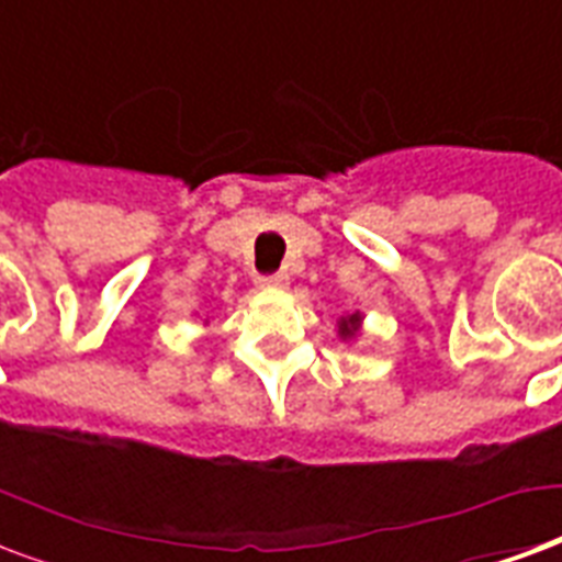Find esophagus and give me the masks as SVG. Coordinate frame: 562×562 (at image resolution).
Wrapping results in <instances>:
<instances>
[{"label": "esophagus", "mask_w": 562, "mask_h": 562, "mask_svg": "<svg viewBox=\"0 0 562 562\" xmlns=\"http://www.w3.org/2000/svg\"><path fill=\"white\" fill-rule=\"evenodd\" d=\"M256 282L262 289H282V285H289V273H268V277H256Z\"/></svg>", "instance_id": "obj_1"}]
</instances>
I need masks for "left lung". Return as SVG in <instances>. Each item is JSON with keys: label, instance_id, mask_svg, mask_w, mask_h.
I'll list each match as a JSON object with an SVG mask.
<instances>
[{"label": "left lung", "instance_id": "left-lung-1", "mask_svg": "<svg viewBox=\"0 0 562 562\" xmlns=\"http://www.w3.org/2000/svg\"><path fill=\"white\" fill-rule=\"evenodd\" d=\"M357 324H359V315H350V318H341V324H338V333H341V338H350L353 333H357Z\"/></svg>", "mask_w": 562, "mask_h": 562}]
</instances>
